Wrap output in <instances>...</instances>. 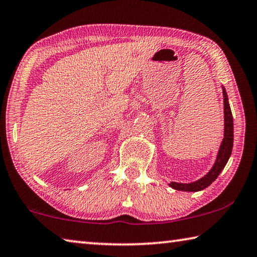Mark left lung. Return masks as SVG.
Listing matches in <instances>:
<instances>
[{"label":"left lung","mask_w":257,"mask_h":257,"mask_svg":"<svg viewBox=\"0 0 257 257\" xmlns=\"http://www.w3.org/2000/svg\"><path fill=\"white\" fill-rule=\"evenodd\" d=\"M222 93H223V110H224V134L223 139L221 143L219 152H217L216 160L210 171H208L205 176L202 177L190 184H181V182H170L169 186L176 190H182V191H199L205 189L206 187L210 186L213 181H214L217 176L220 175L221 171L227 164L228 160L231 155L232 146H233V120H232V113L231 108L229 105L228 95L225 92V88L222 86Z\"/></svg>","instance_id":"obj_1"}]
</instances>
